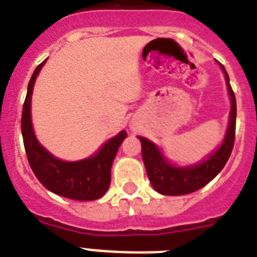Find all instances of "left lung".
<instances>
[{"instance_id": "8db88e82", "label": "left lung", "mask_w": 257, "mask_h": 257, "mask_svg": "<svg viewBox=\"0 0 257 257\" xmlns=\"http://www.w3.org/2000/svg\"><path fill=\"white\" fill-rule=\"evenodd\" d=\"M223 70L229 100H231V110L228 118V126L224 135L221 144L209 153L203 160L189 165H179L172 163L165 156L163 149L153 141L143 136H137L141 143V155L144 161L148 179L155 188V191L164 196H181L199 191L200 188L207 185L211 180L219 175L220 171L227 164L231 156L233 141H235L236 126V98L233 94L229 77L225 68L219 64Z\"/></svg>"}]
</instances>
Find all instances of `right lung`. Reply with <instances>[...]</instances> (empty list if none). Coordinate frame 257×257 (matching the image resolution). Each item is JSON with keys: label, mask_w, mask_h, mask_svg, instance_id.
Wrapping results in <instances>:
<instances>
[{"label": "right lung", "mask_w": 257, "mask_h": 257, "mask_svg": "<svg viewBox=\"0 0 257 257\" xmlns=\"http://www.w3.org/2000/svg\"><path fill=\"white\" fill-rule=\"evenodd\" d=\"M46 60L36 68L28 85L25 102L22 108L21 129L26 156L30 168L38 181L56 195L80 201H92L102 197L110 185V169L126 132L121 131L105 141L92 156L77 161L58 159L37 140L32 122V94L34 82Z\"/></svg>", "instance_id": "right-lung-1"}]
</instances>
